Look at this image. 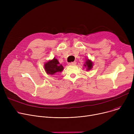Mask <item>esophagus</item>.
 I'll return each mask as SVG.
<instances>
[{
    "label": "esophagus",
    "instance_id": "obj_1",
    "mask_svg": "<svg viewBox=\"0 0 134 134\" xmlns=\"http://www.w3.org/2000/svg\"><path fill=\"white\" fill-rule=\"evenodd\" d=\"M76 64V62L75 61H74V62H72L71 63H69L68 65H75Z\"/></svg>",
    "mask_w": 134,
    "mask_h": 134
}]
</instances>
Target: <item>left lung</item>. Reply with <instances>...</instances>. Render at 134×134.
Returning a JSON list of instances; mask_svg holds the SVG:
<instances>
[{
    "label": "left lung",
    "mask_w": 134,
    "mask_h": 134,
    "mask_svg": "<svg viewBox=\"0 0 134 134\" xmlns=\"http://www.w3.org/2000/svg\"><path fill=\"white\" fill-rule=\"evenodd\" d=\"M93 62L90 60L88 58L86 59V61L84 64V66L86 68L87 71H90V70L93 68Z\"/></svg>",
    "instance_id": "left-lung-1"
}]
</instances>
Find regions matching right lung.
<instances>
[{"label":"right lung","mask_w":134,"mask_h":134,"mask_svg":"<svg viewBox=\"0 0 134 134\" xmlns=\"http://www.w3.org/2000/svg\"><path fill=\"white\" fill-rule=\"evenodd\" d=\"M44 68L46 73L52 75H55L59 72H61L63 70V66L60 64L58 60L55 58L45 62Z\"/></svg>","instance_id":"1"}]
</instances>
